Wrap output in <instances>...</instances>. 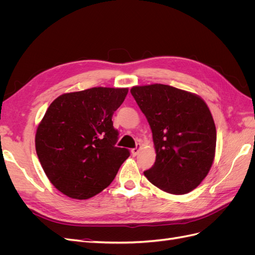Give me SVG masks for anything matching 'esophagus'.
<instances>
[{"label":"esophagus","instance_id":"esophagus-1","mask_svg":"<svg viewBox=\"0 0 255 255\" xmlns=\"http://www.w3.org/2000/svg\"><path fill=\"white\" fill-rule=\"evenodd\" d=\"M140 148H141V145H140V144H137L136 148L132 149V151H130V152H132V155H133V156H136L137 154L139 153V150H140Z\"/></svg>","mask_w":255,"mask_h":255}]
</instances>
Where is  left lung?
<instances>
[{"label":"left lung","instance_id":"1","mask_svg":"<svg viewBox=\"0 0 255 255\" xmlns=\"http://www.w3.org/2000/svg\"><path fill=\"white\" fill-rule=\"evenodd\" d=\"M152 130L156 159L144 175L172 195L188 194L210 172L216 152V127L204 100L169 85L130 89Z\"/></svg>","mask_w":255,"mask_h":255}]
</instances>
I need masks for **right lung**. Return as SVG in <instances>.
<instances>
[{"mask_svg": "<svg viewBox=\"0 0 255 255\" xmlns=\"http://www.w3.org/2000/svg\"><path fill=\"white\" fill-rule=\"evenodd\" d=\"M128 88L94 87L56 98L38 125L35 146L44 173L64 195L89 199L106 188L128 156L118 148L113 115Z\"/></svg>", "mask_w": 255, "mask_h": 255, "instance_id": "right-lung-1", "label": "right lung"}]
</instances>
